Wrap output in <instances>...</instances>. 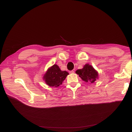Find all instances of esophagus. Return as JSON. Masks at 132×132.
Here are the masks:
<instances>
[{
	"instance_id": "obj_1",
	"label": "esophagus",
	"mask_w": 132,
	"mask_h": 132,
	"mask_svg": "<svg viewBox=\"0 0 132 132\" xmlns=\"http://www.w3.org/2000/svg\"><path fill=\"white\" fill-rule=\"evenodd\" d=\"M69 72H70V74H73V73H74V71L73 70H72V71H70Z\"/></svg>"
}]
</instances>
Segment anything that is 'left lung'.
I'll use <instances>...</instances> for the list:
<instances>
[{
	"label": "left lung",
	"mask_w": 132,
	"mask_h": 132,
	"mask_svg": "<svg viewBox=\"0 0 132 132\" xmlns=\"http://www.w3.org/2000/svg\"><path fill=\"white\" fill-rule=\"evenodd\" d=\"M75 73L86 82L94 84L98 79V73L95 69L89 64H86L82 69L76 71Z\"/></svg>",
	"instance_id": "8db88e82"
}]
</instances>
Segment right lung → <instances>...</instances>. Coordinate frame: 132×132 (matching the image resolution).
<instances>
[{
  "instance_id": "add662e5",
  "label": "right lung",
  "mask_w": 132,
  "mask_h": 132,
  "mask_svg": "<svg viewBox=\"0 0 132 132\" xmlns=\"http://www.w3.org/2000/svg\"><path fill=\"white\" fill-rule=\"evenodd\" d=\"M68 74L67 72L61 71L57 65L54 64L47 69L43 79L48 86L58 87L61 85Z\"/></svg>"
}]
</instances>
